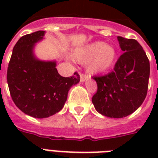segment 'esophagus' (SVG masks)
<instances>
[{"label": "esophagus", "instance_id": "1", "mask_svg": "<svg viewBox=\"0 0 158 158\" xmlns=\"http://www.w3.org/2000/svg\"><path fill=\"white\" fill-rule=\"evenodd\" d=\"M87 79H88V76H87V75H85V74H80V81L84 82Z\"/></svg>", "mask_w": 158, "mask_h": 158}]
</instances>
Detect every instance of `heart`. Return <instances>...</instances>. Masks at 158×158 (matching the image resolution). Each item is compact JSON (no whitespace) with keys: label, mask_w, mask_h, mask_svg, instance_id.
I'll list each match as a JSON object with an SVG mask.
<instances>
[{"label":"heart","mask_w":158,"mask_h":158,"mask_svg":"<svg viewBox=\"0 0 158 158\" xmlns=\"http://www.w3.org/2000/svg\"><path fill=\"white\" fill-rule=\"evenodd\" d=\"M115 57V48L101 41L76 48L72 54L75 61L87 62V69L91 74H100L108 70L114 64Z\"/></svg>","instance_id":"obj_1"}]
</instances>
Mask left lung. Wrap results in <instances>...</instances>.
Here are the masks:
<instances>
[{"instance_id": "8db88e82", "label": "left lung", "mask_w": 158, "mask_h": 158, "mask_svg": "<svg viewBox=\"0 0 158 158\" xmlns=\"http://www.w3.org/2000/svg\"><path fill=\"white\" fill-rule=\"evenodd\" d=\"M124 53L114 70L104 76H94L98 91L92 102L98 112L110 118L132 114L144 101L150 74L149 60L142 46L135 39L117 37Z\"/></svg>"}]
</instances>
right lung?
Listing matches in <instances>:
<instances>
[{
	"mask_svg": "<svg viewBox=\"0 0 158 158\" xmlns=\"http://www.w3.org/2000/svg\"><path fill=\"white\" fill-rule=\"evenodd\" d=\"M45 31L23 36L13 48L7 69V83L12 100L26 115L43 119L61 110L68 92L80 80L78 73L62 77L56 60H41L34 55L35 44Z\"/></svg>",
	"mask_w": 158,
	"mask_h": 158,
	"instance_id": "1",
	"label": "right lung"
}]
</instances>
